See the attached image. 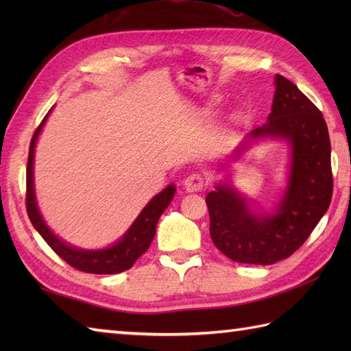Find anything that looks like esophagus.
Masks as SVG:
<instances>
[{
  "mask_svg": "<svg viewBox=\"0 0 351 351\" xmlns=\"http://www.w3.org/2000/svg\"><path fill=\"white\" fill-rule=\"evenodd\" d=\"M206 187V181L202 175L199 173H191L184 180V189L189 193H197L202 191Z\"/></svg>",
  "mask_w": 351,
  "mask_h": 351,
  "instance_id": "esophagus-1",
  "label": "esophagus"
}]
</instances>
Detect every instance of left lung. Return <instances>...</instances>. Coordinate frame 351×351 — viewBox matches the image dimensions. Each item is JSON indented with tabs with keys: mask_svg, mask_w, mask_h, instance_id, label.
I'll list each match as a JSON object with an SVG mask.
<instances>
[{
	"mask_svg": "<svg viewBox=\"0 0 351 351\" xmlns=\"http://www.w3.org/2000/svg\"><path fill=\"white\" fill-rule=\"evenodd\" d=\"M274 84L268 122L249 137H279L291 147L288 187L278 211L253 214L245 199L228 184L215 185V191L205 199L213 243L223 255L241 264L270 265L293 255L308 240L332 200L330 138L322 111L279 73Z\"/></svg>",
	"mask_w": 351,
	"mask_h": 351,
	"instance_id": "left-lung-1",
	"label": "left lung"
}]
</instances>
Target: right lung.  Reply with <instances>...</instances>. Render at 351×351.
Wrapping results in <instances>:
<instances>
[{"label":"right lung","mask_w":351,"mask_h":351,"mask_svg":"<svg viewBox=\"0 0 351 351\" xmlns=\"http://www.w3.org/2000/svg\"><path fill=\"white\" fill-rule=\"evenodd\" d=\"M51 111V110H49ZM48 111V114H49ZM48 114L43 117L40 125L33 134L32 143H29V152H28V161H27V195H25V205L29 221L33 223L37 232L42 235V238L49 247L54 250L58 256H60L64 263H68L71 267L77 268L80 271L92 273V274H116L128 270L134 265V263L143 255L149 249L154 237H155V228L158 219L164 210L169 206L171 199L175 196V185H167L158 195L154 196V199L149 202L143 211L140 213L136 221L128 229L121 241L111 245V247L102 249V250H83L72 247V245L66 244L60 238H57L51 232V229L43 221L42 215L39 213V208L36 204V195H34V180H33V161H34V147L36 140L43 128L45 122H47Z\"/></svg>","instance_id":"1"}]
</instances>
